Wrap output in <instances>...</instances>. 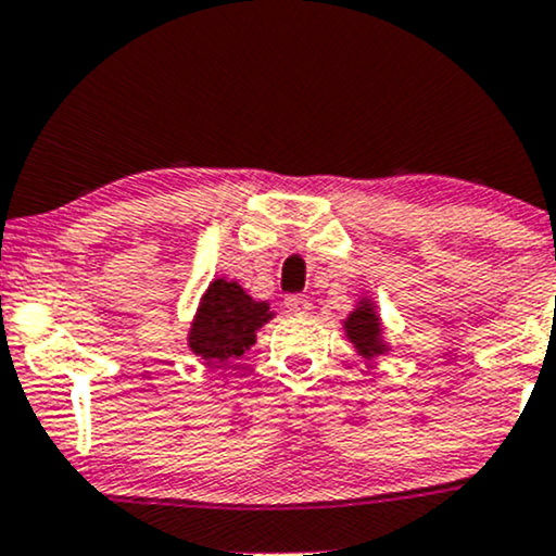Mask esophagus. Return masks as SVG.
I'll return each instance as SVG.
<instances>
[{"label":"esophagus","instance_id":"esophagus-1","mask_svg":"<svg viewBox=\"0 0 556 556\" xmlns=\"http://www.w3.org/2000/svg\"><path fill=\"white\" fill-rule=\"evenodd\" d=\"M309 309H312V302L306 296H299V293L286 296V312H289V315L304 317V315H309Z\"/></svg>","mask_w":556,"mask_h":556}]
</instances>
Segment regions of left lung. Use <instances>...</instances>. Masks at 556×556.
<instances>
[{
	"label": "left lung",
	"mask_w": 556,
	"mask_h": 556,
	"mask_svg": "<svg viewBox=\"0 0 556 556\" xmlns=\"http://www.w3.org/2000/svg\"><path fill=\"white\" fill-rule=\"evenodd\" d=\"M345 336L349 341L354 343V349L362 354L364 358L380 356L388 351V345L382 341V325H380V315L375 312L369 299H362L354 312H351L349 319L343 323Z\"/></svg>",
	"instance_id": "obj_1"
}]
</instances>
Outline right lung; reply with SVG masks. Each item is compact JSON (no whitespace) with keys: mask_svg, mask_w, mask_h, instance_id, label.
Instances as JSON below:
<instances>
[{"mask_svg":"<svg viewBox=\"0 0 556 556\" xmlns=\"http://www.w3.org/2000/svg\"><path fill=\"white\" fill-rule=\"evenodd\" d=\"M270 317V306L254 302L239 283L215 278L189 328V349L207 364H224L244 354L254 343V332Z\"/></svg>","mask_w":556,"mask_h":556,"instance_id":"obj_1","label":"right lung"}]
</instances>
